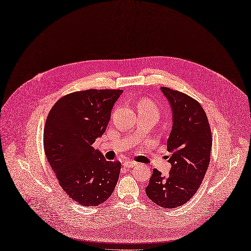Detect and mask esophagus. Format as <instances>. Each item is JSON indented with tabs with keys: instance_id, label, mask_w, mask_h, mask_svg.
<instances>
[{
	"instance_id": "esophagus-1",
	"label": "esophagus",
	"mask_w": 251,
	"mask_h": 251,
	"mask_svg": "<svg viewBox=\"0 0 251 251\" xmlns=\"http://www.w3.org/2000/svg\"><path fill=\"white\" fill-rule=\"evenodd\" d=\"M136 165H137V163L134 162V161L127 160V161H125V162H124V166H125V167H127V168H132V167H134V166H136Z\"/></svg>"
}]
</instances>
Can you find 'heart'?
<instances>
[{
  "label": "heart",
  "instance_id": "heart-1",
  "mask_svg": "<svg viewBox=\"0 0 251 251\" xmlns=\"http://www.w3.org/2000/svg\"><path fill=\"white\" fill-rule=\"evenodd\" d=\"M139 107H148V108H151V109H152V110L155 111L154 106L152 105V102H151L150 100H142V101L140 102Z\"/></svg>",
  "mask_w": 251,
  "mask_h": 251
}]
</instances>
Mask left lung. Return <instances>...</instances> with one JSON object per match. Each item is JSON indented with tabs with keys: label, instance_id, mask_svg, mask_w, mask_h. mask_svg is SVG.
I'll return each instance as SVG.
<instances>
[{
	"label": "left lung",
	"instance_id": "1",
	"mask_svg": "<svg viewBox=\"0 0 251 251\" xmlns=\"http://www.w3.org/2000/svg\"><path fill=\"white\" fill-rule=\"evenodd\" d=\"M169 102L172 128L167 140L169 175L152 170L148 197L155 204L174 209L186 203L200 188L210 164L212 135L201 103L185 93L161 87Z\"/></svg>",
	"mask_w": 251,
	"mask_h": 251
}]
</instances>
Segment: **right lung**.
Returning <instances> with one entry per match:
<instances>
[{
  "label": "right lung",
  "mask_w": 251,
  "mask_h": 251,
  "mask_svg": "<svg viewBox=\"0 0 251 251\" xmlns=\"http://www.w3.org/2000/svg\"><path fill=\"white\" fill-rule=\"evenodd\" d=\"M124 91L89 89L60 99L48 115L43 146L60 186L75 202L97 206L113 193L120 162L107 161L92 144L106 132Z\"/></svg>",
  "instance_id": "right-lung-1"
}]
</instances>
